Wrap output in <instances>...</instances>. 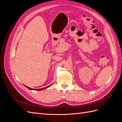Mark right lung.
I'll list each match as a JSON object with an SVG mask.
<instances>
[{"label":"right lung","instance_id":"add662e5","mask_svg":"<svg viewBox=\"0 0 122 122\" xmlns=\"http://www.w3.org/2000/svg\"><path fill=\"white\" fill-rule=\"evenodd\" d=\"M51 86V85H50ZM50 86H47V87H44V88H40V89H33V88H30V87H28V86H25L27 88H28V89H29V90H36V91H41V90H44V89H45V88H47V87H49Z\"/></svg>","mask_w":122,"mask_h":122}]
</instances>
